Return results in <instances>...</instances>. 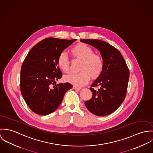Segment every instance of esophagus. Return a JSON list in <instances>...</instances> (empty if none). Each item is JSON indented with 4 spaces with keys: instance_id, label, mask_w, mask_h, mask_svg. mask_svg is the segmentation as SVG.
<instances>
[{
    "instance_id": "34e87169",
    "label": "esophagus",
    "mask_w": 153,
    "mask_h": 153,
    "mask_svg": "<svg viewBox=\"0 0 153 153\" xmlns=\"http://www.w3.org/2000/svg\"><path fill=\"white\" fill-rule=\"evenodd\" d=\"M73 88L74 90H80V89H82V88H81V87H76V86H74V85L73 87Z\"/></svg>"
}]
</instances>
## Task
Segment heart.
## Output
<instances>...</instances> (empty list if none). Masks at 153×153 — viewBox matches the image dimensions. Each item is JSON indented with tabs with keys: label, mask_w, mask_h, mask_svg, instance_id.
Returning <instances> with one entry per match:
<instances>
[{
	"label": "heart",
	"mask_w": 153,
	"mask_h": 153,
	"mask_svg": "<svg viewBox=\"0 0 153 153\" xmlns=\"http://www.w3.org/2000/svg\"><path fill=\"white\" fill-rule=\"evenodd\" d=\"M70 53L74 57L81 60L79 66L80 71L66 76L64 78L65 82L79 87L87 84L90 76L93 79H96L102 75L104 68V59L101 55L93 53L91 47L80 43L70 49ZM57 63L59 68L65 73L70 71V62L66 53H62L59 54Z\"/></svg>",
	"instance_id": "heart-1"
}]
</instances>
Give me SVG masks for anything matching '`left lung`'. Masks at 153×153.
Wrapping results in <instances>:
<instances>
[{
  "label": "left lung",
  "instance_id": "obj_1",
  "mask_svg": "<svg viewBox=\"0 0 153 153\" xmlns=\"http://www.w3.org/2000/svg\"><path fill=\"white\" fill-rule=\"evenodd\" d=\"M80 41L96 48L104 61L102 75L91 85L93 96L85 102V107L96 116L108 115L117 110L126 98L129 69L119 50L108 43L97 39ZM97 86L98 89L94 88Z\"/></svg>",
  "mask_w": 153,
  "mask_h": 153
}]
</instances>
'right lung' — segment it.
<instances>
[{
    "label": "right lung",
    "instance_id": "add662e5",
    "mask_svg": "<svg viewBox=\"0 0 153 153\" xmlns=\"http://www.w3.org/2000/svg\"><path fill=\"white\" fill-rule=\"evenodd\" d=\"M76 40L45 39L33 47L25 59L20 88L25 101L35 113L46 116L54 112L66 91L73 87L69 83L52 85L62 77L57 63L59 54Z\"/></svg>",
    "mask_w": 153,
    "mask_h": 153
}]
</instances>
